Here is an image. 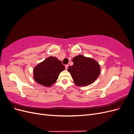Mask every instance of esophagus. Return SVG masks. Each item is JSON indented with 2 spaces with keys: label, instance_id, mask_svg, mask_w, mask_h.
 <instances>
[{
  "label": "esophagus",
  "instance_id": "esophagus-1",
  "mask_svg": "<svg viewBox=\"0 0 134 134\" xmlns=\"http://www.w3.org/2000/svg\"><path fill=\"white\" fill-rule=\"evenodd\" d=\"M65 67L66 69H68V67H69V65H68V64L65 65Z\"/></svg>",
  "mask_w": 134,
  "mask_h": 134
}]
</instances>
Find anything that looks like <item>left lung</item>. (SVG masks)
I'll return each mask as SVG.
<instances>
[{"mask_svg": "<svg viewBox=\"0 0 134 134\" xmlns=\"http://www.w3.org/2000/svg\"><path fill=\"white\" fill-rule=\"evenodd\" d=\"M74 64L70 66V72L74 83L78 86H88L97 79L100 74V66L96 60L79 55L72 59Z\"/></svg>", "mask_w": 134, "mask_h": 134, "instance_id": "8db88e82", "label": "left lung"}]
</instances>
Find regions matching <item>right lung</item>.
<instances>
[{"mask_svg":"<svg viewBox=\"0 0 134 134\" xmlns=\"http://www.w3.org/2000/svg\"><path fill=\"white\" fill-rule=\"evenodd\" d=\"M65 69L61 61L56 57L50 56L34 68V79L43 86L50 87L55 83L60 72Z\"/></svg>","mask_w":134,"mask_h":134,"instance_id":"obj_1","label":"right lung"}]
</instances>
